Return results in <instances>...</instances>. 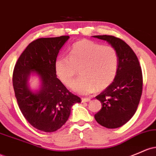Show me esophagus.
Segmentation results:
<instances>
[{
  "label": "esophagus",
  "instance_id": "1",
  "mask_svg": "<svg viewBox=\"0 0 156 156\" xmlns=\"http://www.w3.org/2000/svg\"><path fill=\"white\" fill-rule=\"evenodd\" d=\"M90 100H91V99H90V98H81V101L83 102V103L90 101Z\"/></svg>",
  "mask_w": 156,
  "mask_h": 156
}]
</instances>
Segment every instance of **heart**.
Segmentation results:
<instances>
[{"instance_id": "b5f03b06", "label": "heart", "mask_w": 156, "mask_h": 156, "mask_svg": "<svg viewBox=\"0 0 156 156\" xmlns=\"http://www.w3.org/2000/svg\"><path fill=\"white\" fill-rule=\"evenodd\" d=\"M119 64V54L113 47L83 39L73 44L68 58L56 60L55 69L66 87L71 86L79 70L81 76L73 83V90L87 95L108 87L115 78Z\"/></svg>"}]
</instances>
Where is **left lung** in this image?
I'll list each match as a JSON object with an SVG mask.
<instances>
[{
	"label": "left lung",
	"mask_w": 156,
	"mask_h": 156,
	"mask_svg": "<svg viewBox=\"0 0 156 156\" xmlns=\"http://www.w3.org/2000/svg\"><path fill=\"white\" fill-rule=\"evenodd\" d=\"M106 41L117 51L119 58L115 78L96 98L102 107L95 115L99 124L115 129L125 124L136 113L142 93L141 68L136 55L124 41L112 35H94Z\"/></svg>",
	"instance_id": "obj_1"
}]
</instances>
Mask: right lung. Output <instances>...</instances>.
Segmentation results:
<instances>
[{
  "label": "right lung",
  "mask_w": 156,
  "mask_h": 156,
  "mask_svg": "<svg viewBox=\"0 0 156 156\" xmlns=\"http://www.w3.org/2000/svg\"><path fill=\"white\" fill-rule=\"evenodd\" d=\"M69 38L43 37L30 43L13 71V87L22 114L32 126L46 133L60 129L69 119L73 104L81 101L57 78L55 69L60 49ZM32 74L40 79L38 90L30 88Z\"/></svg>",
  "instance_id": "add662e5"
}]
</instances>
